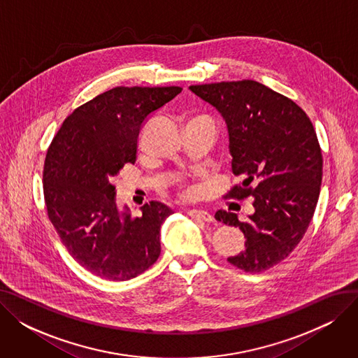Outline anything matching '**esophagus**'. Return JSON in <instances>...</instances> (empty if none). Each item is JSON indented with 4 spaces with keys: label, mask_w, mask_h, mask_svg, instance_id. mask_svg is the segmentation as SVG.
<instances>
[{
    "label": "esophagus",
    "mask_w": 358,
    "mask_h": 358,
    "mask_svg": "<svg viewBox=\"0 0 358 358\" xmlns=\"http://www.w3.org/2000/svg\"><path fill=\"white\" fill-rule=\"evenodd\" d=\"M187 215H189L190 217L193 219H197V220H203V222H215V217L206 210H200V209H190L189 212H187Z\"/></svg>",
    "instance_id": "1"
}]
</instances>
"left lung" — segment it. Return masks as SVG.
<instances>
[{"label":"left lung","instance_id":"8db88e82","mask_svg":"<svg viewBox=\"0 0 358 358\" xmlns=\"http://www.w3.org/2000/svg\"><path fill=\"white\" fill-rule=\"evenodd\" d=\"M227 122L232 174L242 178L224 196L254 197V215L215 217L239 228L245 251L228 261L261 273L283 261L302 241L313 217L322 182V152L306 113L293 100L252 80L192 85Z\"/></svg>","mask_w":358,"mask_h":358}]
</instances>
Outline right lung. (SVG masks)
Instances as JSON below:
<instances>
[{"label":"right lung","instance_id":"add662e5","mask_svg":"<svg viewBox=\"0 0 358 358\" xmlns=\"http://www.w3.org/2000/svg\"><path fill=\"white\" fill-rule=\"evenodd\" d=\"M181 87H116L75 108L55 135L43 166L48 216L71 257L94 275L130 280L161 254L173 210L159 201L131 217L116 204V177L135 164L142 124Z\"/></svg>","mask_w":358,"mask_h":358}]
</instances>
